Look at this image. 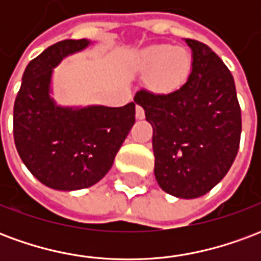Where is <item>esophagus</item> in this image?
I'll list each match as a JSON object with an SVG mask.
<instances>
[{
    "mask_svg": "<svg viewBox=\"0 0 261 261\" xmlns=\"http://www.w3.org/2000/svg\"><path fill=\"white\" fill-rule=\"evenodd\" d=\"M136 116H137V119H144L145 117V112H144V109L140 106V105H137V108H136Z\"/></svg>",
    "mask_w": 261,
    "mask_h": 261,
    "instance_id": "34e87169",
    "label": "esophagus"
}]
</instances>
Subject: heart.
<instances>
[{
    "mask_svg": "<svg viewBox=\"0 0 261 261\" xmlns=\"http://www.w3.org/2000/svg\"><path fill=\"white\" fill-rule=\"evenodd\" d=\"M134 68L148 76V86L159 95L177 92L190 76L192 57L185 48L170 44H155L138 54Z\"/></svg>",
    "mask_w": 261,
    "mask_h": 261,
    "instance_id": "heart-1",
    "label": "heart"
}]
</instances>
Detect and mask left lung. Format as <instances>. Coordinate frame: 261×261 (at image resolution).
I'll return each mask as SVG.
<instances>
[{"label": "left lung", "mask_w": 261, "mask_h": 261, "mask_svg": "<svg viewBox=\"0 0 261 261\" xmlns=\"http://www.w3.org/2000/svg\"><path fill=\"white\" fill-rule=\"evenodd\" d=\"M192 72L170 95L141 89L134 100L152 125L155 179L179 198L204 196L224 179L236 158L242 133L233 76L207 44L186 39Z\"/></svg>", "instance_id": "1"}]
</instances>
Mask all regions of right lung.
<instances>
[{
  "mask_svg": "<svg viewBox=\"0 0 261 261\" xmlns=\"http://www.w3.org/2000/svg\"><path fill=\"white\" fill-rule=\"evenodd\" d=\"M89 44L63 40L46 48L28 64L15 99V147L32 175L54 190L97 183L136 123V100L121 108H65L50 96L53 69Z\"/></svg>",
  "mask_w": 261,
  "mask_h": 261,
  "instance_id": "right-lung-1",
  "label": "right lung"
}]
</instances>
